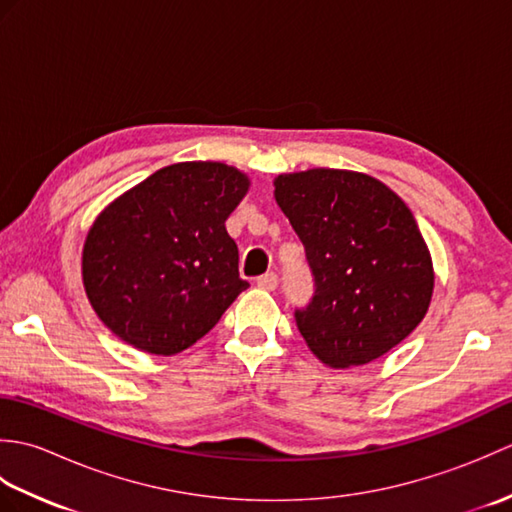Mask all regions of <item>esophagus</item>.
<instances>
[{
    "label": "esophagus",
    "instance_id": "obj_1",
    "mask_svg": "<svg viewBox=\"0 0 512 512\" xmlns=\"http://www.w3.org/2000/svg\"><path fill=\"white\" fill-rule=\"evenodd\" d=\"M277 284H279V279L275 273H266L262 277H257V288H262V290H275Z\"/></svg>",
    "mask_w": 512,
    "mask_h": 512
}]
</instances>
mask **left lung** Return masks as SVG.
<instances>
[{
    "label": "left lung",
    "mask_w": 512,
    "mask_h": 512,
    "mask_svg": "<svg viewBox=\"0 0 512 512\" xmlns=\"http://www.w3.org/2000/svg\"><path fill=\"white\" fill-rule=\"evenodd\" d=\"M275 200L314 277L312 301L295 310V321L319 361L372 363L418 328L433 295V264L394 191L367 173L308 169L277 176Z\"/></svg>",
    "instance_id": "8db88e82"
}]
</instances>
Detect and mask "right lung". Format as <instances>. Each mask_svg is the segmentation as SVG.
I'll return each instance as SVG.
<instances>
[{"label": "right lung", "mask_w": 512, "mask_h": 512, "mask_svg": "<svg viewBox=\"0 0 512 512\" xmlns=\"http://www.w3.org/2000/svg\"><path fill=\"white\" fill-rule=\"evenodd\" d=\"M248 187L224 162H178L105 206L85 237L83 286L118 339L171 356L220 321L248 288L224 226Z\"/></svg>", "instance_id": "1"}]
</instances>
